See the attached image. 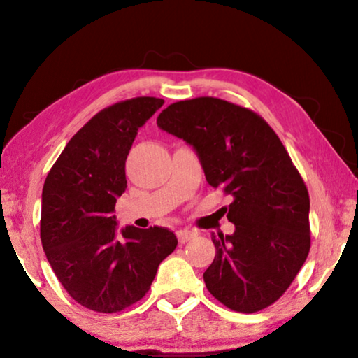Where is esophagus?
Returning a JSON list of instances; mask_svg holds the SVG:
<instances>
[{
  "instance_id": "1",
  "label": "esophagus",
  "mask_w": 358,
  "mask_h": 358,
  "mask_svg": "<svg viewBox=\"0 0 358 358\" xmlns=\"http://www.w3.org/2000/svg\"><path fill=\"white\" fill-rule=\"evenodd\" d=\"M194 236H196V234L193 231H189V230H178L177 231V238H178V241L181 244L191 241V239H193Z\"/></svg>"
}]
</instances>
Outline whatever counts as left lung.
I'll return each instance as SVG.
<instances>
[{
  "label": "left lung",
  "instance_id": "left-lung-1",
  "mask_svg": "<svg viewBox=\"0 0 358 358\" xmlns=\"http://www.w3.org/2000/svg\"><path fill=\"white\" fill-rule=\"evenodd\" d=\"M157 125L193 146L207 183L231 196L234 233L212 234L207 289L234 312L271 306L310 250L308 191L278 135L255 112L210 96L170 104Z\"/></svg>",
  "mask_w": 358,
  "mask_h": 358
}]
</instances>
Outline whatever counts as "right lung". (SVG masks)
I'll return each mask as SVG.
<instances>
[{"mask_svg":"<svg viewBox=\"0 0 358 358\" xmlns=\"http://www.w3.org/2000/svg\"><path fill=\"white\" fill-rule=\"evenodd\" d=\"M164 99L140 96L99 110L72 136L45 180L40 238L48 262L73 301L115 313L145 297L159 264L177 248L162 227L117 234V197L138 128Z\"/></svg>","mask_w":358,"mask_h":358,"instance_id":"right-lung-1","label":"right lung"}]
</instances>
